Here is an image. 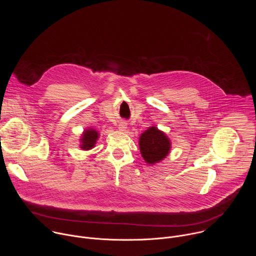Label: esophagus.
<instances>
[{
	"label": "esophagus",
	"mask_w": 256,
	"mask_h": 256,
	"mask_svg": "<svg viewBox=\"0 0 256 256\" xmlns=\"http://www.w3.org/2000/svg\"><path fill=\"white\" fill-rule=\"evenodd\" d=\"M118 128H120V130H126V122H120V124L118 126Z\"/></svg>",
	"instance_id": "esophagus-1"
}]
</instances>
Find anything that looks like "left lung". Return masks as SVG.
I'll list each match as a JSON object with an SVG mask.
<instances>
[{
    "mask_svg": "<svg viewBox=\"0 0 256 256\" xmlns=\"http://www.w3.org/2000/svg\"><path fill=\"white\" fill-rule=\"evenodd\" d=\"M140 154L148 164L163 160L170 151V140L157 128H148L140 138Z\"/></svg>",
    "mask_w": 256,
    "mask_h": 256,
    "instance_id": "left-lung-1",
    "label": "left lung"
}]
</instances>
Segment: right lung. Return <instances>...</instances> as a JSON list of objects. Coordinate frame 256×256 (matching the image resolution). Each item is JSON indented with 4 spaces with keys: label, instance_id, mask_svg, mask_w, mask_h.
Wrapping results in <instances>:
<instances>
[{
    "label": "right lung",
    "instance_id": "add662e5",
    "mask_svg": "<svg viewBox=\"0 0 256 256\" xmlns=\"http://www.w3.org/2000/svg\"><path fill=\"white\" fill-rule=\"evenodd\" d=\"M97 138H98V132L95 130L91 128V130H85L83 136H82V138H81V142H82L81 148L83 150L92 149L95 146V142H96Z\"/></svg>",
    "mask_w": 256,
    "mask_h": 256
}]
</instances>
